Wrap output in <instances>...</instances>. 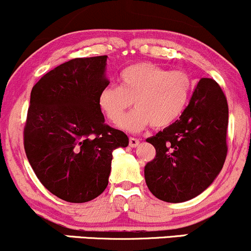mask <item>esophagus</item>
Masks as SVG:
<instances>
[{"instance_id": "1", "label": "esophagus", "mask_w": 251, "mask_h": 251, "mask_svg": "<svg viewBox=\"0 0 251 251\" xmlns=\"http://www.w3.org/2000/svg\"><path fill=\"white\" fill-rule=\"evenodd\" d=\"M128 145L131 146V148H135V146L139 145V140L135 139V138H133V137H131L128 140Z\"/></svg>"}]
</instances>
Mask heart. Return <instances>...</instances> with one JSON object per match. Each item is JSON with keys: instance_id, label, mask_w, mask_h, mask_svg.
Returning <instances> with one entry per match:
<instances>
[{"instance_id": "b5f03b06", "label": "heart", "mask_w": 251, "mask_h": 251, "mask_svg": "<svg viewBox=\"0 0 251 251\" xmlns=\"http://www.w3.org/2000/svg\"><path fill=\"white\" fill-rule=\"evenodd\" d=\"M119 86H106L99 106L111 122H117L131 106L135 108L118 123L120 128L139 132L152 125L165 128L177 122L188 105L192 81L181 71H166L149 62L128 66L119 74Z\"/></svg>"}]
</instances>
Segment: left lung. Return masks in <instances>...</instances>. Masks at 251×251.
<instances>
[{
	"label": "left lung",
	"mask_w": 251,
	"mask_h": 251,
	"mask_svg": "<svg viewBox=\"0 0 251 251\" xmlns=\"http://www.w3.org/2000/svg\"><path fill=\"white\" fill-rule=\"evenodd\" d=\"M227 118L223 91L215 80L201 77L179 119L146 139L155 149L144 169L152 195L181 203L211 185L226 162Z\"/></svg>",
	"instance_id": "left-lung-1"
}]
</instances>
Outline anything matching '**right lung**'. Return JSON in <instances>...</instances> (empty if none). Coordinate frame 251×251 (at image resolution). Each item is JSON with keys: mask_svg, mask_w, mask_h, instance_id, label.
<instances>
[{"mask_svg": "<svg viewBox=\"0 0 251 251\" xmlns=\"http://www.w3.org/2000/svg\"><path fill=\"white\" fill-rule=\"evenodd\" d=\"M107 56L77 57L45 74L30 93L25 127L28 162L48 191L85 203L108 184L113 151L127 135L109 127L99 106Z\"/></svg>", "mask_w": 251, "mask_h": 251, "instance_id": "right-lung-1", "label": "right lung"}]
</instances>
